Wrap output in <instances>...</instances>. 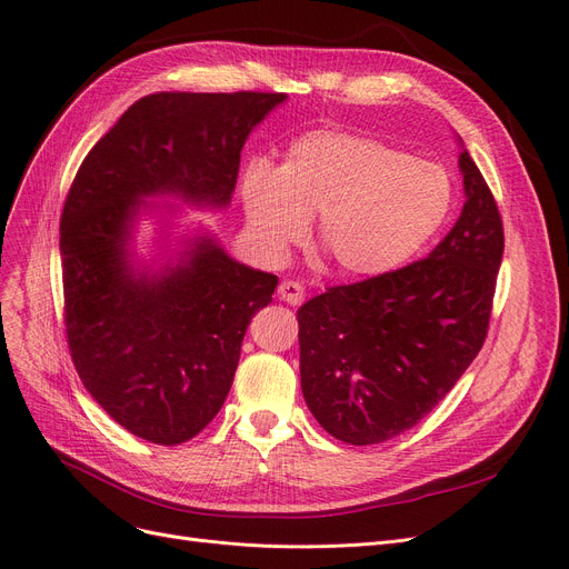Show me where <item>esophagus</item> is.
I'll return each mask as SVG.
<instances>
[{
  "mask_svg": "<svg viewBox=\"0 0 569 569\" xmlns=\"http://www.w3.org/2000/svg\"><path fill=\"white\" fill-rule=\"evenodd\" d=\"M278 297H280V301H284V303H289V306H301L303 299H306V289H303V284H299V282L284 280V282H280V287H278Z\"/></svg>",
  "mask_w": 569,
  "mask_h": 569,
  "instance_id": "1",
  "label": "esophagus"
}]
</instances>
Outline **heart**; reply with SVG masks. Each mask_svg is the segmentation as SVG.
<instances>
[{"mask_svg": "<svg viewBox=\"0 0 569 569\" xmlns=\"http://www.w3.org/2000/svg\"><path fill=\"white\" fill-rule=\"evenodd\" d=\"M240 200L259 252L282 259L315 217V247L338 276L373 280L399 270L437 238L456 184L446 168L348 130H310L280 168L252 163Z\"/></svg>", "mask_w": 569, "mask_h": 569, "instance_id": "1", "label": "heart"}]
</instances>
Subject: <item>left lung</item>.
I'll return each mask as SVG.
<instances>
[{"label":"left lung","instance_id":"obj_1","mask_svg":"<svg viewBox=\"0 0 569 569\" xmlns=\"http://www.w3.org/2000/svg\"><path fill=\"white\" fill-rule=\"evenodd\" d=\"M458 147L465 206L429 257L331 287L297 312L303 399L338 441L382 443L416 427L483 348L505 231L460 138Z\"/></svg>","mask_w":569,"mask_h":569}]
</instances>
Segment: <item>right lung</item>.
<instances>
[{
  "label": "right lung",
  "instance_id": "right-lung-1",
  "mask_svg": "<svg viewBox=\"0 0 569 569\" xmlns=\"http://www.w3.org/2000/svg\"><path fill=\"white\" fill-rule=\"evenodd\" d=\"M282 93H153L88 151L64 200V327L88 395L130 435L193 439L233 385L249 320L278 278L236 261L179 206H231L240 151ZM157 236L137 252V229Z\"/></svg>",
  "mask_w": 569,
  "mask_h": 569
}]
</instances>
